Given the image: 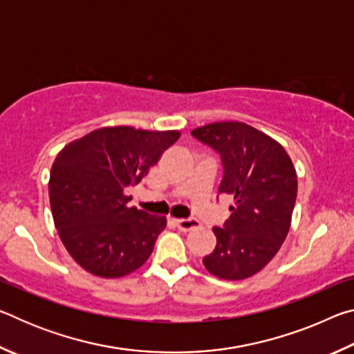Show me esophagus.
I'll return each mask as SVG.
<instances>
[{"mask_svg":"<svg viewBox=\"0 0 354 354\" xmlns=\"http://www.w3.org/2000/svg\"><path fill=\"white\" fill-rule=\"evenodd\" d=\"M175 225L178 226V230H181L184 232L192 231V230H196V227H200V223L196 220H185V218H178L175 220Z\"/></svg>","mask_w":354,"mask_h":354,"instance_id":"1","label":"esophagus"}]
</instances>
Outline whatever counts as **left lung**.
<instances>
[{"instance_id": "8db88e82", "label": "left lung", "mask_w": 354, "mask_h": 354, "mask_svg": "<svg viewBox=\"0 0 354 354\" xmlns=\"http://www.w3.org/2000/svg\"><path fill=\"white\" fill-rule=\"evenodd\" d=\"M192 136L220 153L225 175L218 194L234 196L225 226L212 227L217 245L203 263L220 279L253 277L289 232L298 189L295 167L279 142L247 123H209Z\"/></svg>"}]
</instances>
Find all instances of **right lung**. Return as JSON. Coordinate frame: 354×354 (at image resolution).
<instances>
[{
	"label": "right lung",
	"mask_w": 354,
	"mask_h": 354,
	"mask_svg": "<svg viewBox=\"0 0 354 354\" xmlns=\"http://www.w3.org/2000/svg\"><path fill=\"white\" fill-rule=\"evenodd\" d=\"M179 131L95 129L65 145L51 167L50 205L70 256L100 278L133 273L153 253L167 218L128 206L124 194L175 143Z\"/></svg>",
	"instance_id": "right-lung-1"
}]
</instances>
